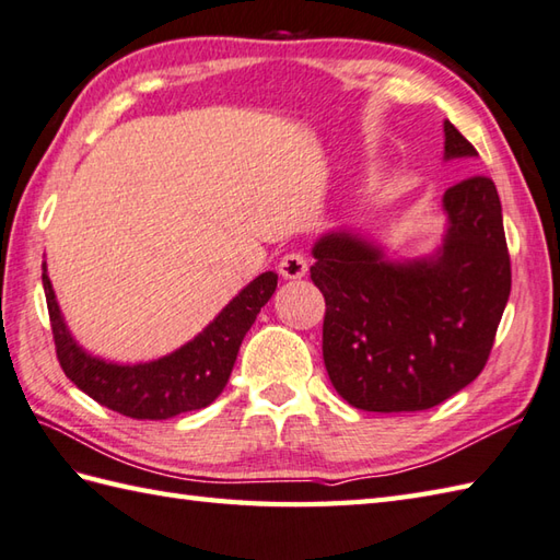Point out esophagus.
<instances>
[{"label":"esophagus","instance_id":"34e87169","mask_svg":"<svg viewBox=\"0 0 560 560\" xmlns=\"http://www.w3.org/2000/svg\"><path fill=\"white\" fill-rule=\"evenodd\" d=\"M279 271L283 279H303L307 273V259L303 253H299V249H291V253H287L281 257L279 261Z\"/></svg>","mask_w":560,"mask_h":560}]
</instances>
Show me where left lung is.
Here are the masks:
<instances>
[{
  "instance_id": "obj_1",
  "label": "left lung",
  "mask_w": 560,
  "mask_h": 560,
  "mask_svg": "<svg viewBox=\"0 0 560 560\" xmlns=\"http://www.w3.org/2000/svg\"><path fill=\"white\" fill-rule=\"evenodd\" d=\"M477 156L445 120V159ZM447 233L433 257L387 261L339 231L313 247L311 279L325 295L323 355L331 385L363 411H423L483 371L510 295L503 211L491 177L443 195Z\"/></svg>"
}]
</instances>
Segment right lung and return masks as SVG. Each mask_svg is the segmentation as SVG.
I'll list each match as a JSON object with an SVG mask.
<instances>
[{
	"mask_svg": "<svg viewBox=\"0 0 560 560\" xmlns=\"http://www.w3.org/2000/svg\"><path fill=\"white\" fill-rule=\"evenodd\" d=\"M277 279L273 271L259 273L201 335L177 351L151 363L117 365L86 353L71 339L43 265V289L57 361L81 392L129 419L161 421L205 409L229 383L243 337L277 291Z\"/></svg>",
	"mask_w": 560,
	"mask_h": 560,
	"instance_id": "obj_1",
	"label": "right lung"
}]
</instances>
